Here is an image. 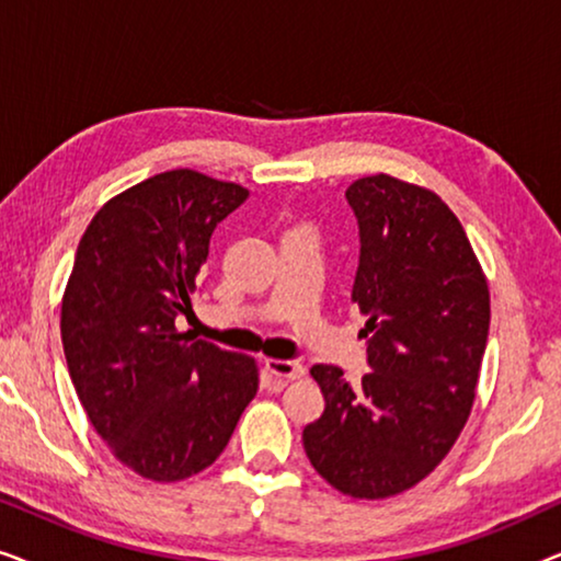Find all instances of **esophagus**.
Returning <instances> with one entry per match:
<instances>
[{
	"label": "esophagus",
	"mask_w": 561,
	"mask_h": 561,
	"mask_svg": "<svg viewBox=\"0 0 561 561\" xmlns=\"http://www.w3.org/2000/svg\"><path fill=\"white\" fill-rule=\"evenodd\" d=\"M265 370L275 375V378L288 382V380H298L304 378V365L294 363V359H265Z\"/></svg>",
	"instance_id": "obj_1"
}]
</instances>
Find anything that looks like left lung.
Returning a JSON list of instances; mask_svg holds the SVG:
<instances>
[{
	"instance_id": "obj_1",
	"label": "left lung",
	"mask_w": 561,
	"mask_h": 561,
	"mask_svg": "<svg viewBox=\"0 0 561 561\" xmlns=\"http://www.w3.org/2000/svg\"><path fill=\"white\" fill-rule=\"evenodd\" d=\"M359 225L352 301L373 370L350 386L313 365L324 413L304 449L329 485L359 501L432 474L472 413L490 329V290L457 214L432 188L375 173L347 188Z\"/></svg>"
}]
</instances>
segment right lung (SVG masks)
<instances>
[{"label":"right lung","instance_id":"1","mask_svg":"<svg viewBox=\"0 0 561 561\" xmlns=\"http://www.w3.org/2000/svg\"><path fill=\"white\" fill-rule=\"evenodd\" d=\"M250 191L175 168L112 196L76 250L60 340L91 426L122 465L179 482L214 465L257 393V363L181 332L214 227Z\"/></svg>","mask_w":561,"mask_h":561}]
</instances>
